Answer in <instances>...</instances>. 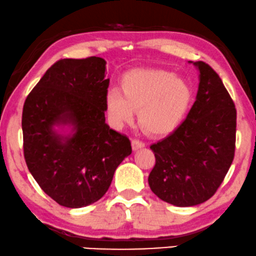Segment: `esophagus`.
I'll use <instances>...</instances> for the list:
<instances>
[{"label":"esophagus","mask_w":256,"mask_h":256,"mask_svg":"<svg viewBox=\"0 0 256 256\" xmlns=\"http://www.w3.org/2000/svg\"><path fill=\"white\" fill-rule=\"evenodd\" d=\"M145 147V142H140L138 139H133L132 140V148L133 150H138L140 148H144Z\"/></svg>","instance_id":"34e87169"}]
</instances>
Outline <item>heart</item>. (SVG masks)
Instances as JSON below:
<instances>
[{
    "label": "heart",
    "instance_id": "1",
    "mask_svg": "<svg viewBox=\"0 0 256 256\" xmlns=\"http://www.w3.org/2000/svg\"><path fill=\"white\" fill-rule=\"evenodd\" d=\"M120 89L106 96V111L117 126L139 124L156 136L168 134L182 123L192 106L194 92L183 76L167 70H133L122 78Z\"/></svg>",
    "mask_w": 256,
    "mask_h": 256
}]
</instances>
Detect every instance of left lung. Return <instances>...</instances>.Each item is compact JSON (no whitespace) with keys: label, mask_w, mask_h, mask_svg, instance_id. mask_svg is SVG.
Instances as JSON below:
<instances>
[{"label":"left lung","mask_w":256,"mask_h":256,"mask_svg":"<svg viewBox=\"0 0 256 256\" xmlns=\"http://www.w3.org/2000/svg\"><path fill=\"white\" fill-rule=\"evenodd\" d=\"M196 100L186 120L150 150L156 166L148 176L152 192L175 206H195L211 198L234 158L236 110L218 74L203 61Z\"/></svg>","instance_id":"left-lung-1"}]
</instances>
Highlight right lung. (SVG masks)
<instances>
[{"label":"right lung","instance_id":"add662e5","mask_svg":"<svg viewBox=\"0 0 256 256\" xmlns=\"http://www.w3.org/2000/svg\"><path fill=\"white\" fill-rule=\"evenodd\" d=\"M106 61L98 56L59 60L25 100V161L39 186L62 206L102 198L132 153L128 136L106 123Z\"/></svg>","mask_w":256,"mask_h":256}]
</instances>
